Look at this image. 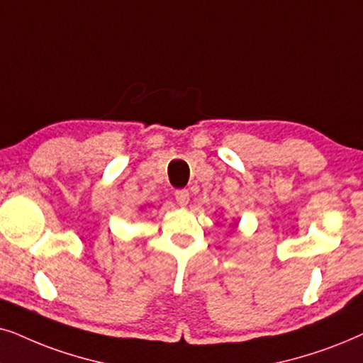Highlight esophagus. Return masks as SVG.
Wrapping results in <instances>:
<instances>
[{"instance_id":"1","label":"esophagus","mask_w":363,"mask_h":363,"mask_svg":"<svg viewBox=\"0 0 363 363\" xmlns=\"http://www.w3.org/2000/svg\"><path fill=\"white\" fill-rule=\"evenodd\" d=\"M176 201H177V204L181 206V207H186L187 204H189V191L187 189H179V191H176Z\"/></svg>"}]
</instances>
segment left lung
<instances>
[{
	"label": "left lung",
	"mask_w": 363,
	"mask_h": 363,
	"mask_svg": "<svg viewBox=\"0 0 363 363\" xmlns=\"http://www.w3.org/2000/svg\"><path fill=\"white\" fill-rule=\"evenodd\" d=\"M232 227H234V229H238V222H235V224H232Z\"/></svg>",
	"instance_id": "left-lung-1"
}]
</instances>
